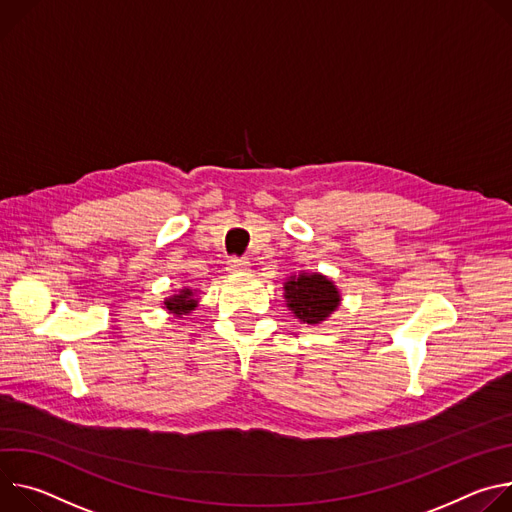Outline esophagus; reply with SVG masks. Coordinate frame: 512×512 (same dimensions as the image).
Listing matches in <instances>:
<instances>
[{
  "instance_id": "1",
  "label": "esophagus",
  "mask_w": 512,
  "mask_h": 512,
  "mask_svg": "<svg viewBox=\"0 0 512 512\" xmlns=\"http://www.w3.org/2000/svg\"><path fill=\"white\" fill-rule=\"evenodd\" d=\"M248 270H250V262L248 260L232 258L230 262H227V272H232V274H246Z\"/></svg>"
}]
</instances>
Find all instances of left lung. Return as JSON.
<instances>
[{"label": "left lung", "mask_w": 512, "mask_h": 512, "mask_svg": "<svg viewBox=\"0 0 512 512\" xmlns=\"http://www.w3.org/2000/svg\"><path fill=\"white\" fill-rule=\"evenodd\" d=\"M282 297L287 301L289 311L307 325H319L327 321L337 307L342 305V293L335 282L321 272H305L287 276L282 282Z\"/></svg>", "instance_id": "8db88e82"}]
</instances>
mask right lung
Returning a JSON list of instances; mask_svg holds the SVG:
<instances>
[{
	"label": "right lung",
	"instance_id": "obj_1",
	"mask_svg": "<svg viewBox=\"0 0 512 512\" xmlns=\"http://www.w3.org/2000/svg\"><path fill=\"white\" fill-rule=\"evenodd\" d=\"M162 305H164L162 309H166L170 315L183 317V315H189L191 311H195V307L199 305V297H197V291H193L189 287H183L175 295L166 297Z\"/></svg>",
	"mask_w": 512,
	"mask_h": 512
}]
</instances>
